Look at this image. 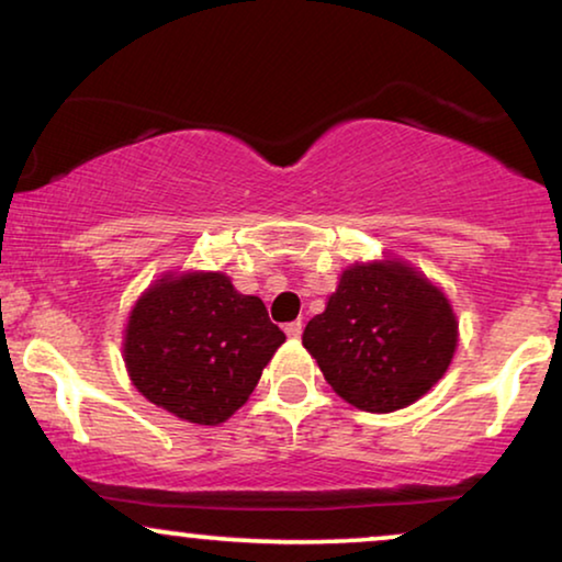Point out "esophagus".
Here are the masks:
<instances>
[{"instance_id": "obj_1", "label": "esophagus", "mask_w": 562, "mask_h": 562, "mask_svg": "<svg viewBox=\"0 0 562 562\" xmlns=\"http://www.w3.org/2000/svg\"><path fill=\"white\" fill-rule=\"evenodd\" d=\"M283 333H286L291 340H299V337H302V322H289V325L283 327Z\"/></svg>"}]
</instances>
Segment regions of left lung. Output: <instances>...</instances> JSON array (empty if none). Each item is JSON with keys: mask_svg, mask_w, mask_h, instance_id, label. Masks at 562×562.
<instances>
[{"mask_svg": "<svg viewBox=\"0 0 562 562\" xmlns=\"http://www.w3.org/2000/svg\"><path fill=\"white\" fill-rule=\"evenodd\" d=\"M302 342L337 396L383 414L414 404L442 379L458 348V317L425 273L383 258L345 268Z\"/></svg>", "mask_w": 562, "mask_h": 562, "instance_id": "left-lung-1", "label": "left lung"}]
</instances>
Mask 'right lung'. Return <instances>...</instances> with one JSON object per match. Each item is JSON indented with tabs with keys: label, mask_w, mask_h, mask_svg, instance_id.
Returning <instances> with one entry per match:
<instances>
[{
	"label": "right lung",
	"mask_w": 562,
	"mask_h": 562,
	"mask_svg": "<svg viewBox=\"0 0 562 562\" xmlns=\"http://www.w3.org/2000/svg\"><path fill=\"white\" fill-rule=\"evenodd\" d=\"M286 335L227 273L168 271L130 310L122 358L133 386L191 425H222L248 402Z\"/></svg>",
	"instance_id": "1"
}]
</instances>
